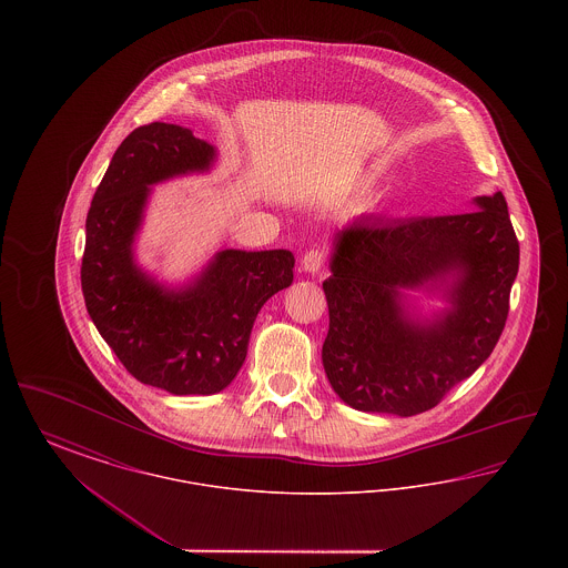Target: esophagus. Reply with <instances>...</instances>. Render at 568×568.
Returning a JSON list of instances; mask_svg holds the SVG:
<instances>
[{
    "instance_id": "obj_1",
    "label": "esophagus",
    "mask_w": 568,
    "mask_h": 568,
    "mask_svg": "<svg viewBox=\"0 0 568 568\" xmlns=\"http://www.w3.org/2000/svg\"><path fill=\"white\" fill-rule=\"evenodd\" d=\"M300 264H302V271L315 274V272L322 271V266L325 264V253L322 248H311L302 255Z\"/></svg>"
}]
</instances>
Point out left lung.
<instances>
[{"label":"left lung","mask_w":568,"mask_h":568,"mask_svg":"<svg viewBox=\"0 0 568 568\" xmlns=\"http://www.w3.org/2000/svg\"><path fill=\"white\" fill-rule=\"evenodd\" d=\"M468 213L359 216L334 236L324 281L332 389L366 413L410 417L438 405L494 352L509 315L519 243L500 191ZM443 291L434 321L405 313V291Z\"/></svg>","instance_id":"1"}]
</instances>
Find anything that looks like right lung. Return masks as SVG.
<instances>
[{"mask_svg": "<svg viewBox=\"0 0 568 568\" xmlns=\"http://www.w3.org/2000/svg\"><path fill=\"white\" fill-rule=\"evenodd\" d=\"M215 160V146L187 128L142 125L114 151L84 225L89 317L132 377L174 396L225 389L243 366L260 308L294 281L287 248L219 251L181 290L138 268L134 241L151 187L206 172Z\"/></svg>", "mask_w": 568, "mask_h": 568, "instance_id": "add662e5", "label": "right lung"}]
</instances>
